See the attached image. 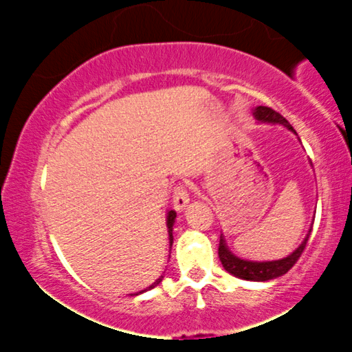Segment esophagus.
Instances as JSON below:
<instances>
[{"label":"esophagus","mask_w":352,"mask_h":352,"mask_svg":"<svg viewBox=\"0 0 352 352\" xmlns=\"http://www.w3.org/2000/svg\"><path fill=\"white\" fill-rule=\"evenodd\" d=\"M188 201H190V192L187 185L179 184L175 188H173V208L180 212V210L187 207Z\"/></svg>","instance_id":"obj_1"}]
</instances>
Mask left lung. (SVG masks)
Listing matches in <instances>:
<instances>
[{
    "instance_id": "1",
    "label": "left lung",
    "mask_w": 352,
    "mask_h": 352,
    "mask_svg": "<svg viewBox=\"0 0 352 352\" xmlns=\"http://www.w3.org/2000/svg\"><path fill=\"white\" fill-rule=\"evenodd\" d=\"M254 119L260 120V122H272V124H283L285 127H288L289 131H293V127L289 125L288 120L283 117L280 112L273 111L272 107H265V106H258L253 112ZM294 132V131H293ZM311 228L306 235L302 243L298 246L296 250L292 254H288L286 258H281V260H274V261H248V260H241L238 258L228 250L227 243H225L223 235L220 236V245H218V256H220L221 265L223 268L227 270L230 274L233 276L241 278V280H248V281H268L273 280V278L283 276L285 273H288L289 270L293 268L294 263L300 260L301 253L305 252L306 243H308Z\"/></svg>"
}]
</instances>
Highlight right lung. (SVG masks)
<instances>
[{
  "instance_id": "add662e5",
  "label": "right lung",
  "mask_w": 352,
  "mask_h": 352,
  "mask_svg": "<svg viewBox=\"0 0 352 352\" xmlns=\"http://www.w3.org/2000/svg\"><path fill=\"white\" fill-rule=\"evenodd\" d=\"M175 217H177V213L173 212V210H170V212L167 213V228H168V236H170V238H168V240H170V248H172V243H173V236H172V232H173V230H172V227H173V223H175ZM162 278H164V276H160L159 280H157L155 283H152V285L148 286L147 289L155 288V286L159 285L160 281H162ZM144 292H145V289H144ZM144 292H140V293H144ZM135 294H139V293H135Z\"/></svg>"
}]
</instances>
